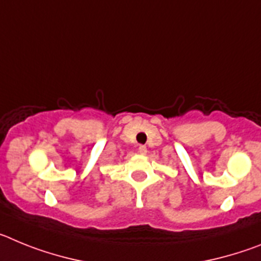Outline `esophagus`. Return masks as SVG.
<instances>
[{"label":"esophagus","mask_w":261,"mask_h":261,"mask_svg":"<svg viewBox=\"0 0 261 261\" xmlns=\"http://www.w3.org/2000/svg\"><path fill=\"white\" fill-rule=\"evenodd\" d=\"M138 151H140L141 154H146L147 153L146 146H145V145H140V147H138Z\"/></svg>","instance_id":"esophagus-1"}]
</instances>
